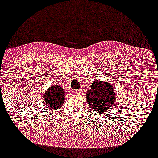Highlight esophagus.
Listing matches in <instances>:
<instances>
[{"mask_svg":"<svg viewBox=\"0 0 158 158\" xmlns=\"http://www.w3.org/2000/svg\"><path fill=\"white\" fill-rule=\"evenodd\" d=\"M73 94H81L82 90H81V89H75V90H73Z\"/></svg>","mask_w":158,"mask_h":158,"instance_id":"1","label":"esophagus"}]
</instances>
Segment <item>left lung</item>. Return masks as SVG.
<instances>
[{"label": "left lung", "mask_w": 158, "mask_h": 158, "mask_svg": "<svg viewBox=\"0 0 158 158\" xmlns=\"http://www.w3.org/2000/svg\"><path fill=\"white\" fill-rule=\"evenodd\" d=\"M87 101L90 109L103 113L114 103L115 90L110 83L94 80L91 88L87 91Z\"/></svg>", "instance_id": "8db88e82"}]
</instances>
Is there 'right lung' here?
<instances>
[{"label":"right lung","instance_id":"right-lung-1","mask_svg":"<svg viewBox=\"0 0 158 158\" xmlns=\"http://www.w3.org/2000/svg\"><path fill=\"white\" fill-rule=\"evenodd\" d=\"M44 99L47 109L57 111L64 103V90L59 85L51 86L44 94Z\"/></svg>","mask_w":158,"mask_h":158}]
</instances>
